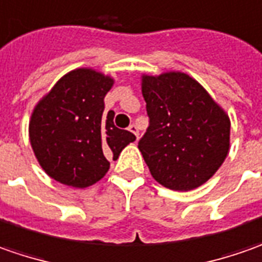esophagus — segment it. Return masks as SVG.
<instances>
[{"label":"esophagus","mask_w":262,"mask_h":262,"mask_svg":"<svg viewBox=\"0 0 262 262\" xmlns=\"http://www.w3.org/2000/svg\"><path fill=\"white\" fill-rule=\"evenodd\" d=\"M129 132H132L136 136V139H139V130H138V126L136 124H130L129 126Z\"/></svg>","instance_id":"34e87169"}]
</instances>
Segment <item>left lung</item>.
Wrapping results in <instances>:
<instances>
[{
    "instance_id": "8db88e82",
    "label": "left lung",
    "mask_w": 262,
    "mask_h": 262,
    "mask_svg": "<svg viewBox=\"0 0 262 262\" xmlns=\"http://www.w3.org/2000/svg\"><path fill=\"white\" fill-rule=\"evenodd\" d=\"M149 127L139 140L152 177L190 191L221 168L230 149V119L199 81L181 71L140 75Z\"/></svg>"
}]
</instances>
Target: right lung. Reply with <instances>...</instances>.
Here are the masks:
<instances>
[{"label": "right lung", "instance_id": "1", "mask_svg": "<svg viewBox=\"0 0 262 262\" xmlns=\"http://www.w3.org/2000/svg\"><path fill=\"white\" fill-rule=\"evenodd\" d=\"M114 78L93 68L69 71L41 97L29 122V139L43 171L60 184L86 188L108 171L135 135L104 117Z\"/></svg>", "mask_w": 262, "mask_h": 262}]
</instances>
